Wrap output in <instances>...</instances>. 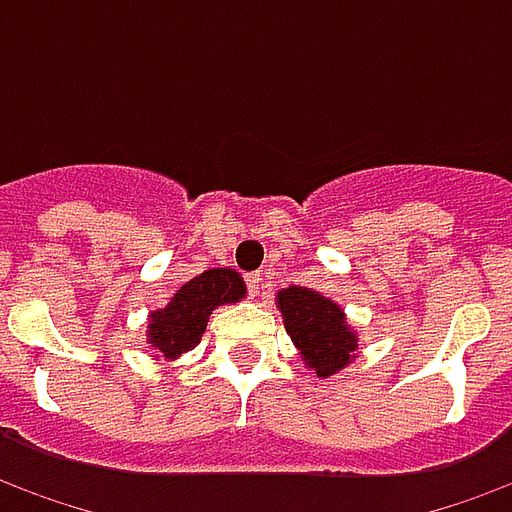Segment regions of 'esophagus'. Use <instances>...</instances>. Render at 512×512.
Returning <instances> with one entry per match:
<instances>
[{
    "label": "esophagus",
    "instance_id": "1",
    "mask_svg": "<svg viewBox=\"0 0 512 512\" xmlns=\"http://www.w3.org/2000/svg\"><path fill=\"white\" fill-rule=\"evenodd\" d=\"M260 282H263V277H260L257 271L246 274V288H249V296H252V299H255V296H260Z\"/></svg>",
    "mask_w": 512,
    "mask_h": 512
}]
</instances>
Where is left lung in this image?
<instances>
[{"label": "left lung", "mask_w": 512, "mask_h": 512, "mask_svg": "<svg viewBox=\"0 0 512 512\" xmlns=\"http://www.w3.org/2000/svg\"><path fill=\"white\" fill-rule=\"evenodd\" d=\"M277 307L301 362L315 376H337L354 362L359 334L337 301L326 299L318 290L290 285L277 293Z\"/></svg>", "instance_id": "obj_1"}]
</instances>
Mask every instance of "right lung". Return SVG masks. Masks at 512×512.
Returning <instances> with one entry per match:
<instances>
[{
    "label": "right lung",
    "mask_w": 512,
    "mask_h": 512,
    "mask_svg": "<svg viewBox=\"0 0 512 512\" xmlns=\"http://www.w3.org/2000/svg\"><path fill=\"white\" fill-rule=\"evenodd\" d=\"M246 296L244 277L235 268H208L189 279L172 299L147 315V345L158 362H175L200 343L216 307Z\"/></svg>",
    "instance_id": "1"
}]
</instances>
